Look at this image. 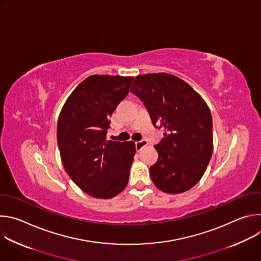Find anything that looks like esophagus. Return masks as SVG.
Returning <instances> with one entry per match:
<instances>
[{"mask_svg":"<svg viewBox=\"0 0 261 261\" xmlns=\"http://www.w3.org/2000/svg\"><path fill=\"white\" fill-rule=\"evenodd\" d=\"M147 143H148V142H147L146 139H141V140H139V141H136V142H135L136 151H140L143 146L147 145Z\"/></svg>","mask_w":261,"mask_h":261,"instance_id":"obj_1","label":"esophagus"}]
</instances>
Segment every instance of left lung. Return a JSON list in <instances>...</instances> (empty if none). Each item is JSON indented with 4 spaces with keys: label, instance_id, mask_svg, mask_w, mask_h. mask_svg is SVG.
Instances as JSON below:
<instances>
[{
    "label": "left lung",
    "instance_id": "obj_1",
    "mask_svg": "<svg viewBox=\"0 0 261 261\" xmlns=\"http://www.w3.org/2000/svg\"><path fill=\"white\" fill-rule=\"evenodd\" d=\"M131 92L144 104L158 129V161L150 167L156 187L169 194L191 189L202 177L213 154V120L204 100L187 83L168 73L135 77Z\"/></svg>",
    "mask_w": 261,
    "mask_h": 261
}]
</instances>
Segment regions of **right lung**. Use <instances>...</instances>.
I'll list each match as a JSON object with an SVG mask.
<instances>
[{
	"label": "right lung",
	"mask_w": 261,
	"mask_h": 261,
	"mask_svg": "<svg viewBox=\"0 0 261 261\" xmlns=\"http://www.w3.org/2000/svg\"><path fill=\"white\" fill-rule=\"evenodd\" d=\"M132 81L131 76H89L69 96L59 117L57 138L65 170L96 198L118 195L129 180L135 144L106 140V134L109 119Z\"/></svg>",
	"instance_id": "1"
}]
</instances>
